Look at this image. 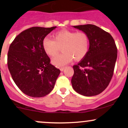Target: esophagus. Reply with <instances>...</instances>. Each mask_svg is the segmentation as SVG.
Instances as JSON below:
<instances>
[{"label": "esophagus", "mask_w": 128, "mask_h": 128, "mask_svg": "<svg viewBox=\"0 0 128 128\" xmlns=\"http://www.w3.org/2000/svg\"><path fill=\"white\" fill-rule=\"evenodd\" d=\"M64 67H60V70H61V72L64 70Z\"/></svg>", "instance_id": "1"}]
</instances>
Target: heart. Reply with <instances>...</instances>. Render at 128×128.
I'll return each mask as SVG.
<instances>
[{
  "label": "heart",
  "mask_w": 128,
  "mask_h": 128,
  "mask_svg": "<svg viewBox=\"0 0 128 128\" xmlns=\"http://www.w3.org/2000/svg\"><path fill=\"white\" fill-rule=\"evenodd\" d=\"M43 48L50 56H54L62 47L63 52L52 59V63L58 67L63 66L73 58L81 60L85 57L89 48V38L83 32L61 30L54 34V39L46 37L42 42Z\"/></svg>",
  "instance_id": "b5f03b06"
}]
</instances>
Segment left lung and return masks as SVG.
Segmentation results:
<instances>
[{"instance_id": "obj_1", "label": "left lung", "mask_w": 128, "mask_h": 128, "mask_svg": "<svg viewBox=\"0 0 128 128\" xmlns=\"http://www.w3.org/2000/svg\"><path fill=\"white\" fill-rule=\"evenodd\" d=\"M85 32L89 38V48L84 58L73 66L72 87L86 96L102 93L109 85L114 71L117 48L108 32L92 24L74 26Z\"/></svg>"}]
</instances>
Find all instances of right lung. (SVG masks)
Here are the masks:
<instances>
[{
	"instance_id": "1",
	"label": "right lung",
	"mask_w": 128,
	"mask_h": 128,
	"mask_svg": "<svg viewBox=\"0 0 128 128\" xmlns=\"http://www.w3.org/2000/svg\"><path fill=\"white\" fill-rule=\"evenodd\" d=\"M56 26H33L15 38L10 46L8 69L19 89L28 96L42 97L52 90L60 70L50 64L43 48L46 36Z\"/></svg>"
}]
</instances>
